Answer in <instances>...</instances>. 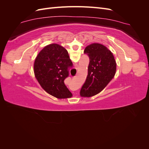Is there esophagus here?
<instances>
[{
	"mask_svg": "<svg viewBox=\"0 0 149 149\" xmlns=\"http://www.w3.org/2000/svg\"><path fill=\"white\" fill-rule=\"evenodd\" d=\"M78 65H75V68H76V69H78Z\"/></svg>",
	"mask_w": 149,
	"mask_h": 149,
	"instance_id": "34e87169",
	"label": "esophagus"
}]
</instances>
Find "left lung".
Masks as SVG:
<instances>
[{"instance_id":"1","label":"left lung","mask_w":149,"mask_h":149,"mask_svg":"<svg viewBox=\"0 0 149 149\" xmlns=\"http://www.w3.org/2000/svg\"><path fill=\"white\" fill-rule=\"evenodd\" d=\"M84 54L89 56L88 73L80 91L83 97H91L100 93L116 71V63L112 52L100 43H93L86 47Z\"/></svg>"}]
</instances>
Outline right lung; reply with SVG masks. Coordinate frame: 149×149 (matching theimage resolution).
I'll return each mask as SVG.
<instances>
[{"instance_id": "1", "label": "right lung", "mask_w": 149, "mask_h": 149, "mask_svg": "<svg viewBox=\"0 0 149 149\" xmlns=\"http://www.w3.org/2000/svg\"><path fill=\"white\" fill-rule=\"evenodd\" d=\"M72 67L66 49L53 43L40 51L35 60L33 69L36 78L45 91L56 98L64 99L72 96L64 83Z\"/></svg>"}]
</instances>
